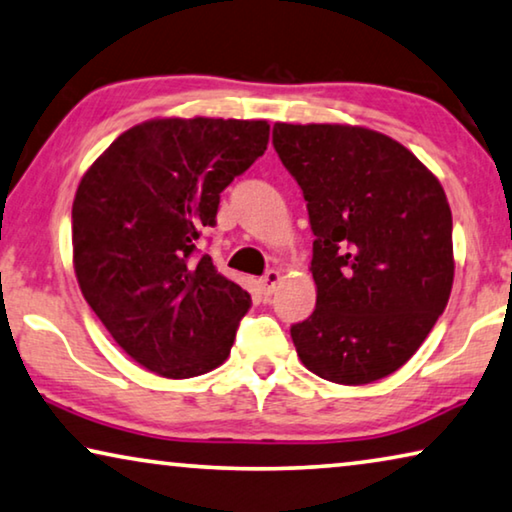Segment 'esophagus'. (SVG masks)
Wrapping results in <instances>:
<instances>
[{
  "label": "esophagus",
  "mask_w": 512,
  "mask_h": 512,
  "mask_svg": "<svg viewBox=\"0 0 512 512\" xmlns=\"http://www.w3.org/2000/svg\"><path fill=\"white\" fill-rule=\"evenodd\" d=\"M278 282H280V271H276V269H269L264 273L262 278H259V289H262V294H273L276 292V287H278Z\"/></svg>",
  "instance_id": "esophagus-1"
}]
</instances>
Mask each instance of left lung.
<instances>
[{
	"label": "left lung",
	"instance_id": "1",
	"mask_svg": "<svg viewBox=\"0 0 512 512\" xmlns=\"http://www.w3.org/2000/svg\"><path fill=\"white\" fill-rule=\"evenodd\" d=\"M273 149L308 207L317 303L292 324L305 368L358 386L402 368L453 287V216L437 177L391 137L276 124Z\"/></svg>",
	"mask_w": 512,
	"mask_h": 512
}]
</instances>
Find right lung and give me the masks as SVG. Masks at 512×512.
<instances>
[{"label":"right lung","instance_id":"obj_1","mask_svg":"<svg viewBox=\"0 0 512 512\" xmlns=\"http://www.w3.org/2000/svg\"><path fill=\"white\" fill-rule=\"evenodd\" d=\"M266 144V121L156 119L119 135L80 181V289L117 345L156 375L197 377L230 356L250 294L197 241Z\"/></svg>","mask_w":512,"mask_h":512}]
</instances>
